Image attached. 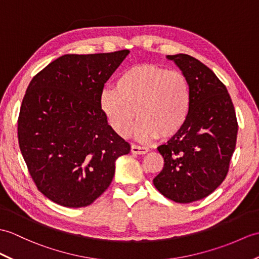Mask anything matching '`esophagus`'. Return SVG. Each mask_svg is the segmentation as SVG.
I'll use <instances>...</instances> for the list:
<instances>
[{
  "instance_id": "obj_1",
  "label": "esophagus",
  "mask_w": 259,
  "mask_h": 259,
  "mask_svg": "<svg viewBox=\"0 0 259 259\" xmlns=\"http://www.w3.org/2000/svg\"><path fill=\"white\" fill-rule=\"evenodd\" d=\"M149 151V148L137 146V144H132L131 146V152L134 154H146Z\"/></svg>"
}]
</instances>
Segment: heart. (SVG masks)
<instances>
[{"label":"heart","instance_id":"1","mask_svg":"<svg viewBox=\"0 0 259 259\" xmlns=\"http://www.w3.org/2000/svg\"><path fill=\"white\" fill-rule=\"evenodd\" d=\"M100 107L112 129L127 137L138 118L136 135L147 141L170 138L182 130L192 107V90L186 76L159 65L141 64L124 69L115 89H105Z\"/></svg>","mask_w":259,"mask_h":259}]
</instances>
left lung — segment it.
I'll list each match as a JSON object with an SVG mask.
<instances>
[{"label": "left lung", "instance_id": "8db88e82", "mask_svg": "<svg viewBox=\"0 0 259 259\" xmlns=\"http://www.w3.org/2000/svg\"><path fill=\"white\" fill-rule=\"evenodd\" d=\"M166 58L189 79L192 107L182 130L158 147L164 165L153 184L170 200L191 203L211 194L225 180L238 124L230 94L207 66L186 54Z\"/></svg>", "mask_w": 259, "mask_h": 259}]
</instances>
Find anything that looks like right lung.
Masks as SVG:
<instances>
[{"label": "right lung", "instance_id": "1", "mask_svg": "<svg viewBox=\"0 0 259 259\" xmlns=\"http://www.w3.org/2000/svg\"><path fill=\"white\" fill-rule=\"evenodd\" d=\"M129 53L67 54L29 82L17 120L20 149L37 189L59 205H90L110 185L116 160L130 152L100 107L106 81Z\"/></svg>", "mask_w": 259, "mask_h": 259}]
</instances>
